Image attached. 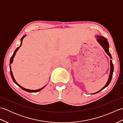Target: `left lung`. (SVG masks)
Segmentation results:
<instances>
[{"mask_svg": "<svg viewBox=\"0 0 123 123\" xmlns=\"http://www.w3.org/2000/svg\"><path fill=\"white\" fill-rule=\"evenodd\" d=\"M97 41L99 43V44H100L101 45V46L104 49V50H105L106 53L109 56V57H110L111 59V54H110V53H109V44H108V42L107 41V38L103 37V36H97ZM110 64H111V71H110V74H109V79L108 80L107 82L106 83V85L104 86V87L102 88L101 90L98 91V92L92 93V94H95L96 93L99 92V91H100L101 90L104 89V88H105L106 87H107L108 85L109 84V83L111 82L112 77H113V71H114V65L113 64V62H112L111 60V61H110Z\"/></svg>", "mask_w": 123, "mask_h": 123, "instance_id": "1", "label": "left lung"}]
</instances>
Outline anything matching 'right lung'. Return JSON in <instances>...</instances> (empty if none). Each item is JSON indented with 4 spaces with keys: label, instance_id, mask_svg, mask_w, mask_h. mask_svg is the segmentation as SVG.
<instances>
[{
    "label": "right lung",
    "instance_id": "obj_1",
    "mask_svg": "<svg viewBox=\"0 0 123 123\" xmlns=\"http://www.w3.org/2000/svg\"><path fill=\"white\" fill-rule=\"evenodd\" d=\"M25 36L26 35H24L23 36V37H22V38H21V43H20V45L19 46V47H18V48L16 49V50L14 51V54H13V55H12V56L11 57V58H10V63H9V67H10V74H11V77H12V80L14 81V82L16 83V84L18 86H19V87L21 88V89H22L23 90H25V91H27V92H38V91H40L41 89H42L43 88H44V87H45V86H44V87H43V88H41V89H37V90H30V89H25V88H23V87H22V86H20L19 85H18V83L16 82V81H15V79H14V76H13V74H12V70H11V68H10V64H11V63H12V61H13V58H14V56H15V54H16V53L17 52V51H18V49H19V48L20 46H21V45H22V42H23V38H24L25 37Z\"/></svg>",
    "mask_w": 123,
    "mask_h": 123
}]
</instances>
